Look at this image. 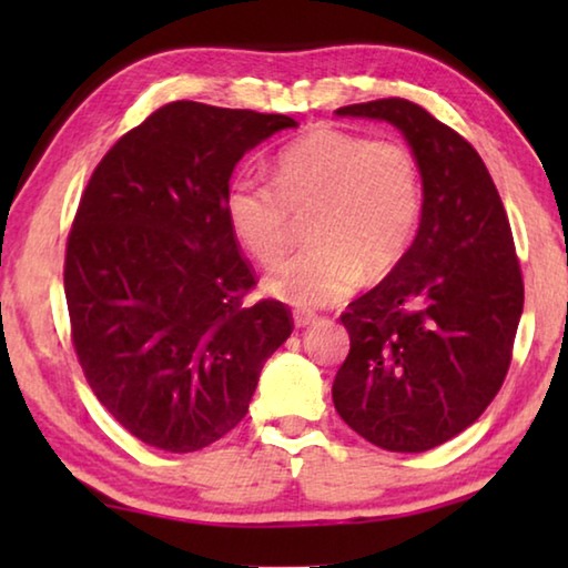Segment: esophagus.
Returning <instances> with one entry per match:
<instances>
[{
  "instance_id": "1",
  "label": "esophagus",
  "mask_w": 568,
  "mask_h": 568,
  "mask_svg": "<svg viewBox=\"0 0 568 568\" xmlns=\"http://www.w3.org/2000/svg\"><path fill=\"white\" fill-rule=\"evenodd\" d=\"M293 321H295L297 328H307V325L315 323V315L305 313V311H297V313H293Z\"/></svg>"
}]
</instances>
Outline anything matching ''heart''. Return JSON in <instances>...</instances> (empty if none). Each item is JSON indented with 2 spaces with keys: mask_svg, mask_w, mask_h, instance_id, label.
I'll return each mask as SVG.
<instances>
[{
  "mask_svg": "<svg viewBox=\"0 0 568 568\" xmlns=\"http://www.w3.org/2000/svg\"><path fill=\"white\" fill-rule=\"evenodd\" d=\"M311 247L265 277V291L297 307L343 301L361 277L400 263L420 217V170L400 142L321 128L281 150L273 182L237 172L225 192V217L257 263L273 265L305 217Z\"/></svg>",
  "mask_w": 568,
  "mask_h": 568,
  "instance_id": "1",
  "label": "heart"
}]
</instances>
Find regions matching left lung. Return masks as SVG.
I'll list each match as a JSON object with an SVG mask.
<instances>
[{
  "label": "left lung",
  "instance_id": "left-lung-1",
  "mask_svg": "<svg viewBox=\"0 0 568 568\" xmlns=\"http://www.w3.org/2000/svg\"><path fill=\"white\" fill-rule=\"evenodd\" d=\"M335 114L406 138L423 205L400 263L341 315L351 353L333 403L371 444L423 454L476 423L506 378L524 311L511 225L478 152L418 104L390 98Z\"/></svg>",
  "mask_w": 568,
  "mask_h": 568
}]
</instances>
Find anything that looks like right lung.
Wrapping results in <instances>:
<instances>
[{"label": "right lung", "mask_w": 568, "mask_h": 568, "mask_svg": "<svg viewBox=\"0 0 568 568\" xmlns=\"http://www.w3.org/2000/svg\"><path fill=\"white\" fill-rule=\"evenodd\" d=\"M287 114L170 102L102 158L64 261L72 338L94 396L142 444L200 450L245 418L263 363L291 335L225 217L245 152Z\"/></svg>", "instance_id": "obj_1"}]
</instances>
